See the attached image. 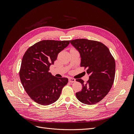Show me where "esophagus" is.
Segmentation results:
<instances>
[{
  "label": "esophagus",
  "instance_id": "1",
  "mask_svg": "<svg viewBox=\"0 0 134 134\" xmlns=\"http://www.w3.org/2000/svg\"><path fill=\"white\" fill-rule=\"evenodd\" d=\"M68 80H69V82H74L75 81V80L72 78H69Z\"/></svg>",
  "mask_w": 134,
  "mask_h": 134
}]
</instances>
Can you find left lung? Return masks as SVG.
Masks as SVG:
<instances>
[{
	"instance_id": "1",
	"label": "left lung",
	"mask_w": 134,
	"mask_h": 134,
	"mask_svg": "<svg viewBox=\"0 0 134 134\" xmlns=\"http://www.w3.org/2000/svg\"><path fill=\"white\" fill-rule=\"evenodd\" d=\"M81 56V67L87 68L89 79L84 83L76 79L82 86L76 97L81 103L93 105L107 96L113 85L115 75V60L109 48L102 42L87 39L70 41Z\"/></svg>"
}]
</instances>
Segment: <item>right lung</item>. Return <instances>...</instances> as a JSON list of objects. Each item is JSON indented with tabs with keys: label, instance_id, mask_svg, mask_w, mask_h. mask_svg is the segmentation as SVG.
Returning <instances> with one entry per match:
<instances>
[{
	"label": "right lung",
	"instance_id": "obj_1",
	"mask_svg": "<svg viewBox=\"0 0 134 134\" xmlns=\"http://www.w3.org/2000/svg\"><path fill=\"white\" fill-rule=\"evenodd\" d=\"M70 41L43 40L27 49L22 60L19 77L22 85L31 99L48 105L57 100L67 83L66 78H56L49 72L59 53Z\"/></svg>",
	"mask_w": 134,
	"mask_h": 134
}]
</instances>
